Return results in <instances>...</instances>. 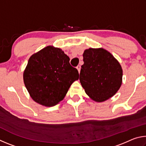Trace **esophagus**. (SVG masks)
Here are the masks:
<instances>
[{
	"instance_id": "1",
	"label": "esophagus",
	"mask_w": 146,
	"mask_h": 146,
	"mask_svg": "<svg viewBox=\"0 0 146 146\" xmlns=\"http://www.w3.org/2000/svg\"><path fill=\"white\" fill-rule=\"evenodd\" d=\"M76 69H77V70H78V73H80V69H81L80 66H76Z\"/></svg>"
}]
</instances>
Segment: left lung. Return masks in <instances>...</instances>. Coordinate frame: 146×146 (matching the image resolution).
<instances>
[{"instance_id":"left-lung-1","label":"left lung","mask_w":146,"mask_h":146,"mask_svg":"<svg viewBox=\"0 0 146 146\" xmlns=\"http://www.w3.org/2000/svg\"><path fill=\"white\" fill-rule=\"evenodd\" d=\"M80 82L93 100L102 102L114 96L122 82V69L111 53L104 48H89L83 53Z\"/></svg>"}]
</instances>
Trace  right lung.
<instances>
[{"instance_id": "obj_1", "label": "right lung", "mask_w": 146, "mask_h": 146, "mask_svg": "<svg viewBox=\"0 0 146 146\" xmlns=\"http://www.w3.org/2000/svg\"><path fill=\"white\" fill-rule=\"evenodd\" d=\"M79 74L60 48L48 46L32 55L23 73L24 82L35 102L46 107L64 99Z\"/></svg>"}]
</instances>
